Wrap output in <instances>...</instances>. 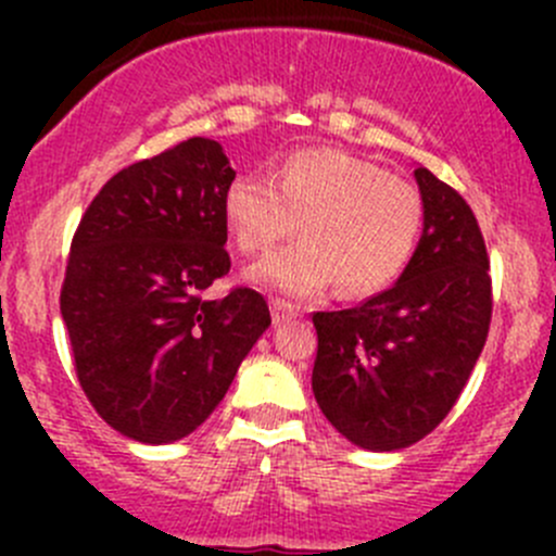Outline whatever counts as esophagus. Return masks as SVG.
Masks as SVG:
<instances>
[{
  "label": "esophagus",
  "instance_id": "34e87169",
  "mask_svg": "<svg viewBox=\"0 0 556 556\" xmlns=\"http://www.w3.org/2000/svg\"><path fill=\"white\" fill-rule=\"evenodd\" d=\"M299 306L290 304V301H279V299H271V319L274 323H285V319H293L299 317Z\"/></svg>",
  "mask_w": 556,
  "mask_h": 556
}]
</instances>
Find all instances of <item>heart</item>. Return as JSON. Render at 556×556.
<instances>
[{"mask_svg": "<svg viewBox=\"0 0 556 556\" xmlns=\"http://www.w3.org/2000/svg\"><path fill=\"white\" fill-rule=\"evenodd\" d=\"M226 220L244 255L271 252L252 282L290 295L336 288L374 295L401 277L425 228V199L414 182L344 150H299L277 169V185L239 174L226 190Z\"/></svg>", "mask_w": 556, "mask_h": 556, "instance_id": "heart-1", "label": "heart"}]
</instances>
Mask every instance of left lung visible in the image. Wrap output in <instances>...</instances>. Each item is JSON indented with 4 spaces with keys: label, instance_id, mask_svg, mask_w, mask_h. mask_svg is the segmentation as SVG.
<instances>
[{
    "label": "left lung",
    "instance_id": "left-lung-1",
    "mask_svg": "<svg viewBox=\"0 0 556 556\" xmlns=\"http://www.w3.org/2000/svg\"><path fill=\"white\" fill-rule=\"evenodd\" d=\"M414 177L425 228L401 279L361 306L312 314L317 406L371 452L403 450L439 428L490 333V257L476 215L425 166Z\"/></svg>",
    "mask_w": 556,
    "mask_h": 556
}]
</instances>
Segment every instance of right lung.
<instances>
[{
  "instance_id": "right-lung-1",
  "label": "right lung",
  "mask_w": 556,
  "mask_h": 556,
  "mask_svg": "<svg viewBox=\"0 0 556 556\" xmlns=\"http://www.w3.org/2000/svg\"><path fill=\"white\" fill-rule=\"evenodd\" d=\"M237 172L193 137L106 179L66 261L61 317L99 417L142 444L193 433L271 325L250 288L212 299L231 271L226 190Z\"/></svg>"
}]
</instances>
